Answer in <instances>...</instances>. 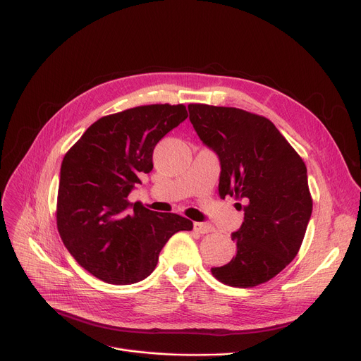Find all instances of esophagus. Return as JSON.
Segmentation results:
<instances>
[{
  "instance_id": "esophagus-1",
  "label": "esophagus",
  "mask_w": 361,
  "mask_h": 361,
  "mask_svg": "<svg viewBox=\"0 0 361 361\" xmlns=\"http://www.w3.org/2000/svg\"><path fill=\"white\" fill-rule=\"evenodd\" d=\"M195 231H197L199 234H209L214 233L215 228L211 224H206V222H195Z\"/></svg>"
}]
</instances>
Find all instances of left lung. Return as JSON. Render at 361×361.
Here are the masks:
<instances>
[{
    "label": "left lung",
    "mask_w": 361,
    "mask_h": 361,
    "mask_svg": "<svg viewBox=\"0 0 361 361\" xmlns=\"http://www.w3.org/2000/svg\"><path fill=\"white\" fill-rule=\"evenodd\" d=\"M190 123L221 165L219 196H235L244 222L237 253L212 268L231 287H256L295 257L312 216L307 168L268 118L238 108L188 105Z\"/></svg>",
    "instance_id": "obj_1"
}]
</instances>
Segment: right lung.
<instances>
[{
	"label": "right lung",
	"instance_id": "obj_1",
	"mask_svg": "<svg viewBox=\"0 0 361 361\" xmlns=\"http://www.w3.org/2000/svg\"><path fill=\"white\" fill-rule=\"evenodd\" d=\"M187 118L184 105H145L93 123L63 159L56 226L82 268L127 286L157 268L166 241L193 222L149 211L127 197L154 168L157 143Z\"/></svg>",
	"mask_w": 361,
	"mask_h": 361
}]
</instances>
